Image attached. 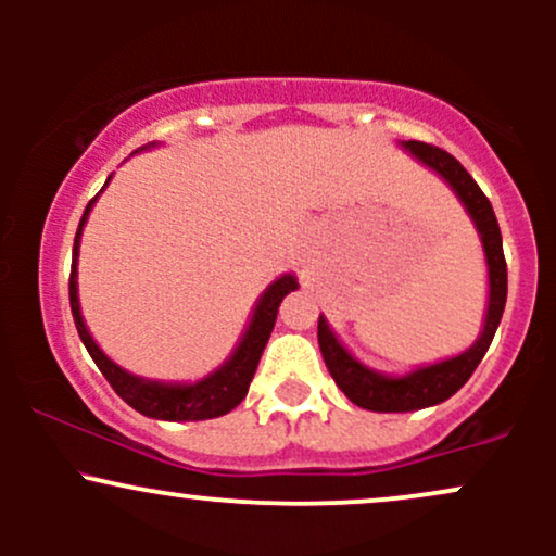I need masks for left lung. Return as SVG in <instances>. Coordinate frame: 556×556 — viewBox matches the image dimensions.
Listing matches in <instances>:
<instances>
[{
  "instance_id": "left-lung-1",
  "label": "left lung",
  "mask_w": 556,
  "mask_h": 556,
  "mask_svg": "<svg viewBox=\"0 0 556 556\" xmlns=\"http://www.w3.org/2000/svg\"><path fill=\"white\" fill-rule=\"evenodd\" d=\"M400 149H405L413 159H418L424 167L437 172L450 185L457 201L463 203L465 214L470 216L478 238H481L483 258H486L489 300L481 334H478V340L468 350H463L460 355H452V358L418 366L413 371L397 376L376 371V368L355 358L337 340L327 318L318 316V348H321L331 379L337 381V387L342 389L344 397L350 402L374 413H410L450 400L470 379V374L476 371L478 363L486 355L489 344L496 334V327L502 321L504 303H507V264H504L502 232L489 198L483 195V190L465 172L463 164L452 154H446V151L437 149V146L420 143V140H402Z\"/></svg>"
}]
</instances>
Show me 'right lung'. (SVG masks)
<instances>
[{
    "mask_svg": "<svg viewBox=\"0 0 556 556\" xmlns=\"http://www.w3.org/2000/svg\"><path fill=\"white\" fill-rule=\"evenodd\" d=\"M154 146L156 143L143 146L140 151L154 149ZM110 180L104 182V188L110 185ZM96 198H91V203H88L86 212H83L78 232H75L73 271H70V308H73L75 329H78L88 355H91L96 366H99V371L106 376V381H110L114 392H117L119 397L132 407V410H138L140 416L156 418V420H208V418L225 416V413L232 410V407H238L240 402L245 400L248 387H251L253 374H256L258 368L261 353H264L266 342H269L271 337L274 321H277L279 303H282L285 295H290L292 290H298V277L295 274H282V277L274 279V282L261 292L256 305H253L251 311V318H248V327L242 331L240 342L235 344L229 358L222 363L219 368H214L208 376H203V379L198 381L143 379V376L130 374L127 368L119 366V363H114L110 355L96 344L80 314V298H78L80 238Z\"/></svg>",
    "mask_w": 556,
    "mask_h": 556,
    "instance_id": "right-lung-1",
    "label": "right lung"
}]
</instances>
